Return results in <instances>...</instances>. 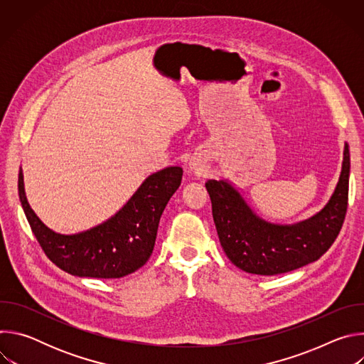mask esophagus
I'll use <instances>...</instances> for the list:
<instances>
[{"label":"esophagus","mask_w":364,"mask_h":364,"mask_svg":"<svg viewBox=\"0 0 364 364\" xmlns=\"http://www.w3.org/2000/svg\"><path fill=\"white\" fill-rule=\"evenodd\" d=\"M190 171H193V173H196V174H200V173H203V166L200 164V163H197V161H193V163H190Z\"/></svg>","instance_id":"1"}]
</instances>
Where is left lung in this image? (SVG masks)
I'll return each instance as SVG.
<instances>
[{
    "label": "left lung",
    "instance_id": "1",
    "mask_svg": "<svg viewBox=\"0 0 364 364\" xmlns=\"http://www.w3.org/2000/svg\"><path fill=\"white\" fill-rule=\"evenodd\" d=\"M350 177V151L344 144L343 166L333 196L323 209L294 225L259 218L229 180H209L212 212L220 245L239 269L256 275L285 274L320 259L343 226Z\"/></svg>",
    "mask_w": 364,
    "mask_h": 364
}]
</instances>
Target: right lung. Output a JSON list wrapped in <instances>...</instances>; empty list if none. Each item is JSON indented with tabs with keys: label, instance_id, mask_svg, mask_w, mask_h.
<instances>
[{
	"label": "right lung",
	"instance_id": "1",
	"mask_svg": "<svg viewBox=\"0 0 364 364\" xmlns=\"http://www.w3.org/2000/svg\"><path fill=\"white\" fill-rule=\"evenodd\" d=\"M181 177L180 167H167L148 176L112 218L73 235L51 230L38 219L27 201L21 168L18 196L28 225L51 262L75 277L112 279L146 264L161 215L180 187Z\"/></svg>",
	"mask_w": 364,
	"mask_h": 364
}]
</instances>
